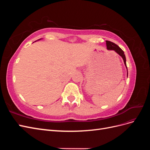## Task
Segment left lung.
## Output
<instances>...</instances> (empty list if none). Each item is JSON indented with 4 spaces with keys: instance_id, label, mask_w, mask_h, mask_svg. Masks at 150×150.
Wrapping results in <instances>:
<instances>
[{
    "instance_id": "obj_1",
    "label": "left lung",
    "mask_w": 150,
    "mask_h": 150,
    "mask_svg": "<svg viewBox=\"0 0 150 150\" xmlns=\"http://www.w3.org/2000/svg\"><path fill=\"white\" fill-rule=\"evenodd\" d=\"M106 46H107V49L108 50H113V51H115L116 53H117L119 54V55L122 58V59L124 61V63H125V65L127 69V66H126V57L125 55V53L124 51H122V50L116 45V44L113 43L111 41H109V40H106ZM127 77H128V69H127Z\"/></svg>"
}]
</instances>
